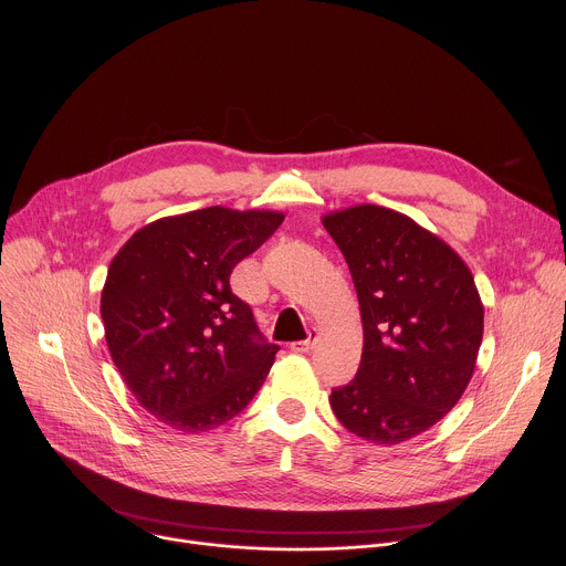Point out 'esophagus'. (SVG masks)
Segmentation results:
<instances>
[{
	"mask_svg": "<svg viewBox=\"0 0 566 566\" xmlns=\"http://www.w3.org/2000/svg\"><path fill=\"white\" fill-rule=\"evenodd\" d=\"M313 345H315V332H311V336H308L306 340H295V343H291V352H295V354H308V352L313 349Z\"/></svg>",
	"mask_w": 566,
	"mask_h": 566,
	"instance_id": "esophagus-1",
	"label": "esophagus"
}]
</instances>
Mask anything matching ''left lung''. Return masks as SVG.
<instances>
[{
    "instance_id": "obj_1",
    "label": "left lung",
    "mask_w": 566,
    "mask_h": 566,
    "mask_svg": "<svg viewBox=\"0 0 566 566\" xmlns=\"http://www.w3.org/2000/svg\"><path fill=\"white\" fill-rule=\"evenodd\" d=\"M322 223L363 317L360 367L332 391V410L365 441H408L439 423L472 378L483 336L474 277L443 239L396 210L363 203Z\"/></svg>"
}]
</instances>
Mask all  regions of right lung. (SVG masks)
Instances as JSON below:
<instances>
[{"label": "right lung", "instance_id": "obj_1", "mask_svg": "<svg viewBox=\"0 0 566 566\" xmlns=\"http://www.w3.org/2000/svg\"><path fill=\"white\" fill-rule=\"evenodd\" d=\"M284 221L221 206L164 217L129 237L101 297L109 354L140 406L181 432L228 423L275 363L232 269Z\"/></svg>", "mask_w": 566, "mask_h": 566}]
</instances>
